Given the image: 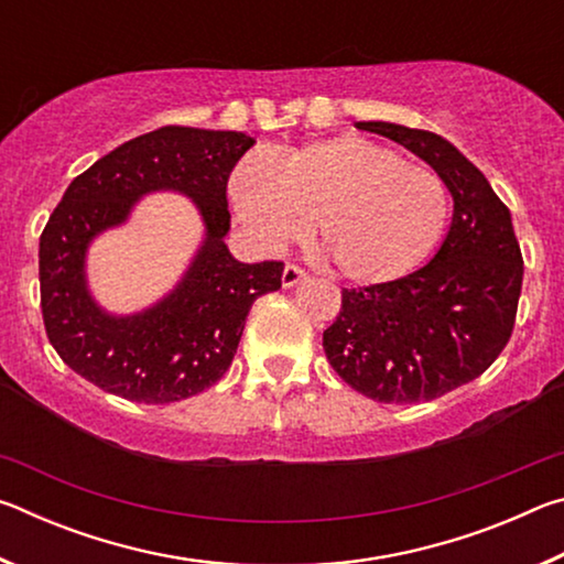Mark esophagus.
<instances>
[{"instance_id": "34e87169", "label": "esophagus", "mask_w": 564, "mask_h": 564, "mask_svg": "<svg viewBox=\"0 0 564 564\" xmlns=\"http://www.w3.org/2000/svg\"><path fill=\"white\" fill-rule=\"evenodd\" d=\"M305 275H308V273H305V271L301 269V265L289 263V265H285V269H283V275H281L283 289H293V285L301 283V281L305 279Z\"/></svg>"}]
</instances>
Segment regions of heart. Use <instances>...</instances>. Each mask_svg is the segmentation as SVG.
<instances>
[{"instance_id":"b5f03b06","label":"heart","mask_w":564,"mask_h":564,"mask_svg":"<svg viewBox=\"0 0 564 564\" xmlns=\"http://www.w3.org/2000/svg\"><path fill=\"white\" fill-rule=\"evenodd\" d=\"M236 214L263 246L283 248L316 224L321 253L343 279L386 283L415 271L441 241L451 191L431 166L356 133L234 171Z\"/></svg>"}]
</instances>
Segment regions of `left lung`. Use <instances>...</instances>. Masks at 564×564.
<instances>
[{"label":"left lung","instance_id":"obj_1","mask_svg":"<svg viewBox=\"0 0 564 564\" xmlns=\"http://www.w3.org/2000/svg\"><path fill=\"white\" fill-rule=\"evenodd\" d=\"M413 151L453 194L441 251L403 279L340 291L323 330L333 370L378 403H425L470 383L508 346L522 291V253L512 218L482 171L433 131L358 121Z\"/></svg>","mask_w":564,"mask_h":564}]
</instances>
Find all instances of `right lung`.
<instances>
[{"label":"right lung","instance_id":"obj_1","mask_svg":"<svg viewBox=\"0 0 564 564\" xmlns=\"http://www.w3.org/2000/svg\"><path fill=\"white\" fill-rule=\"evenodd\" d=\"M256 141L241 131L161 127L101 156L64 191L40 238L46 338L74 373L131 403H176L221 380L253 301L281 289L283 263L228 253L226 186ZM178 189L203 212L207 238L177 289L133 317H109L88 295L83 259L94 235L128 217L151 189Z\"/></svg>","mask_w":564,"mask_h":564}]
</instances>
